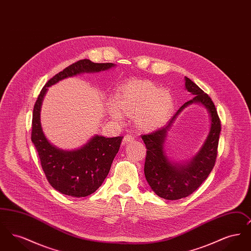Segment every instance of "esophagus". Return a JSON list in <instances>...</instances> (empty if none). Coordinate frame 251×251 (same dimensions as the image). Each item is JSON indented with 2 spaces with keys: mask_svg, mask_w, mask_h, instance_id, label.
<instances>
[{
  "mask_svg": "<svg viewBox=\"0 0 251 251\" xmlns=\"http://www.w3.org/2000/svg\"><path fill=\"white\" fill-rule=\"evenodd\" d=\"M131 141H133V137L131 136V135H129V134H127V135H125L124 137H123V140H122V145H126V144L130 143Z\"/></svg>",
  "mask_w": 251,
  "mask_h": 251,
  "instance_id": "34e87169",
  "label": "esophagus"
}]
</instances>
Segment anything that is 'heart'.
I'll use <instances>...</instances> for the list:
<instances>
[{"mask_svg":"<svg viewBox=\"0 0 251 251\" xmlns=\"http://www.w3.org/2000/svg\"><path fill=\"white\" fill-rule=\"evenodd\" d=\"M174 105V96L170 90L160 88L149 80H130L117 88L108 113L117 121L122 116L133 117L138 131L152 132L167 123Z\"/></svg>","mask_w":251,"mask_h":251,"instance_id":"b5f03b06","label":"heart"}]
</instances>
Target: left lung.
Here are the masks:
<instances>
[{
  "label": "left lung",
  "instance_id": "8db88e82",
  "mask_svg": "<svg viewBox=\"0 0 251 251\" xmlns=\"http://www.w3.org/2000/svg\"><path fill=\"white\" fill-rule=\"evenodd\" d=\"M184 80L185 89L194 97L179 108L165 127L141 136L147 148L144 167L146 179L157 196L168 201L186 198L207 179L215 166L221 131L220 120L211 98L189 78L184 77ZM193 103L201 104L207 109L211 120L210 131L200 151L190 160L174 163L164 151L167 132L179 113Z\"/></svg>",
  "mask_w": 251,
  "mask_h": 251
}]
</instances>
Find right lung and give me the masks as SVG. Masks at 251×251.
<instances>
[{
	"instance_id": "obj_1",
	"label": "right lung",
	"mask_w": 251,
	"mask_h": 251,
	"mask_svg": "<svg viewBox=\"0 0 251 251\" xmlns=\"http://www.w3.org/2000/svg\"><path fill=\"white\" fill-rule=\"evenodd\" d=\"M115 66L113 63L80 60L50 79L36 100L33 111L31 139L50 184L61 194L82 198L94 193L107 177L113 160L120 150L122 136L106 138L97 134L77 150L58 149L49 141L41 127L40 111L43 99L48 87L66 78L84 72L108 71Z\"/></svg>"
}]
</instances>
